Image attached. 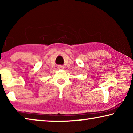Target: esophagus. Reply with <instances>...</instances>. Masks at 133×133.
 I'll use <instances>...</instances> for the list:
<instances>
[{
    "label": "esophagus",
    "instance_id": "34e87169",
    "mask_svg": "<svg viewBox=\"0 0 133 133\" xmlns=\"http://www.w3.org/2000/svg\"><path fill=\"white\" fill-rule=\"evenodd\" d=\"M57 68L59 69H63V66H62V65H58Z\"/></svg>",
    "mask_w": 133,
    "mask_h": 133
}]
</instances>
